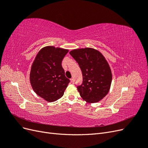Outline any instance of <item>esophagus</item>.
Instances as JSON below:
<instances>
[{"label":"esophagus","mask_w":148,"mask_h":148,"mask_svg":"<svg viewBox=\"0 0 148 148\" xmlns=\"http://www.w3.org/2000/svg\"><path fill=\"white\" fill-rule=\"evenodd\" d=\"M70 82H71V83H72V84L74 83V79H73V78H71L70 79Z\"/></svg>","instance_id":"esophagus-1"}]
</instances>
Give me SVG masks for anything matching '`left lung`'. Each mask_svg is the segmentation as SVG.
Listing matches in <instances>:
<instances>
[{"label": "left lung", "instance_id": "left-lung-1", "mask_svg": "<svg viewBox=\"0 0 148 148\" xmlns=\"http://www.w3.org/2000/svg\"><path fill=\"white\" fill-rule=\"evenodd\" d=\"M70 54L82 72L83 83L77 86L80 96L88 102H99L109 91L112 82V72L104 57L92 48L75 49Z\"/></svg>", "mask_w": 148, "mask_h": 148}]
</instances>
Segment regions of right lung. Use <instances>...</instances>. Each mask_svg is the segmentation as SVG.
Instances as JSON below:
<instances>
[{
	"label": "right lung",
	"instance_id": "1",
	"mask_svg": "<svg viewBox=\"0 0 148 148\" xmlns=\"http://www.w3.org/2000/svg\"><path fill=\"white\" fill-rule=\"evenodd\" d=\"M68 50L53 46L42 48L31 66L30 83L37 95L48 102L64 95L70 79L65 75L62 61Z\"/></svg>",
	"mask_w": 148,
	"mask_h": 148
}]
</instances>
